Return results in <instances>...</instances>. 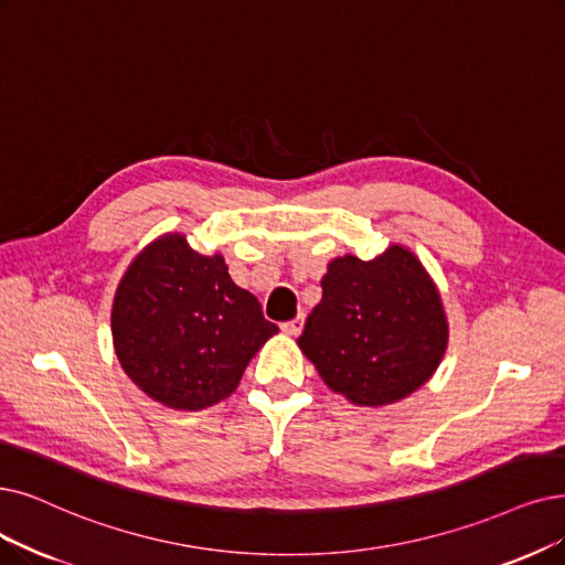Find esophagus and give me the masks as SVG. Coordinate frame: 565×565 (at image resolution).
<instances>
[{
    "mask_svg": "<svg viewBox=\"0 0 565 565\" xmlns=\"http://www.w3.org/2000/svg\"><path fill=\"white\" fill-rule=\"evenodd\" d=\"M303 322H306V318H303V312L301 315H297L295 320H289V322H285L280 329L285 331V333H289V335H299L301 331H303Z\"/></svg>",
    "mask_w": 565,
    "mask_h": 565,
    "instance_id": "34e87169",
    "label": "esophagus"
}]
</instances>
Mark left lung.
<instances>
[{"label": "left lung", "mask_w": 565, "mask_h": 565, "mask_svg": "<svg viewBox=\"0 0 565 565\" xmlns=\"http://www.w3.org/2000/svg\"><path fill=\"white\" fill-rule=\"evenodd\" d=\"M299 345L327 385L356 405H387L419 390L440 364L447 322L438 289L401 245L371 262L338 257Z\"/></svg>", "instance_id": "1"}]
</instances>
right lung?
I'll list each match as a JSON object with an SVG mask.
<instances>
[{
    "instance_id": "1",
    "label": "right lung",
    "mask_w": 565,
    "mask_h": 565,
    "mask_svg": "<svg viewBox=\"0 0 565 565\" xmlns=\"http://www.w3.org/2000/svg\"><path fill=\"white\" fill-rule=\"evenodd\" d=\"M113 343L125 373L175 411L227 398L257 350L278 333L220 255L162 236L131 262L113 301Z\"/></svg>"
}]
</instances>
